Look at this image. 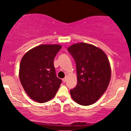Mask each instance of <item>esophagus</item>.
<instances>
[{
  "mask_svg": "<svg viewBox=\"0 0 131 131\" xmlns=\"http://www.w3.org/2000/svg\"><path fill=\"white\" fill-rule=\"evenodd\" d=\"M66 79H67V78H63V79H62V81H63V83H65V81H66Z\"/></svg>",
  "mask_w": 131,
  "mask_h": 131,
  "instance_id": "34e87169",
  "label": "esophagus"
}]
</instances>
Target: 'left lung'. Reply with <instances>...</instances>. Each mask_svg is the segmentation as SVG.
Here are the masks:
<instances>
[{
  "instance_id": "obj_1",
  "label": "left lung",
  "mask_w": 131,
  "mask_h": 131,
  "mask_svg": "<svg viewBox=\"0 0 131 131\" xmlns=\"http://www.w3.org/2000/svg\"><path fill=\"white\" fill-rule=\"evenodd\" d=\"M68 51L75 60L78 75V84L70 90V95L78 104H93L104 94L111 80L108 58L101 49L85 42L74 44Z\"/></svg>"
}]
</instances>
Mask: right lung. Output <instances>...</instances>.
Segmentation results:
<instances>
[{
	"instance_id": "add662e5",
	"label": "right lung",
	"mask_w": 131,
	"mask_h": 131,
	"mask_svg": "<svg viewBox=\"0 0 131 131\" xmlns=\"http://www.w3.org/2000/svg\"><path fill=\"white\" fill-rule=\"evenodd\" d=\"M61 46L41 45L24 54L19 68V79L29 97L39 103L56 96L61 79L56 76L53 59Z\"/></svg>"
}]
</instances>
